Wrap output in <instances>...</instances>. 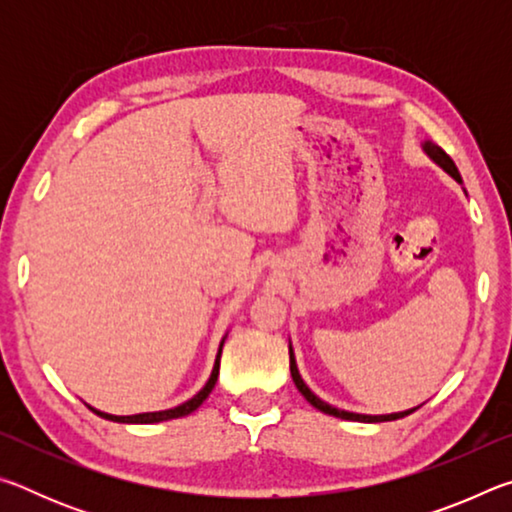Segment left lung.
<instances>
[{"mask_svg": "<svg viewBox=\"0 0 512 512\" xmlns=\"http://www.w3.org/2000/svg\"><path fill=\"white\" fill-rule=\"evenodd\" d=\"M422 151L429 155V158L438 164L440 169L443 171H447L449 176H452L456 183H463V178H461V173H458V169H456V164H454V160L449 158V155L440 149L438 144H433V142H424L422 144ZM289 368H291V377H293V384H296V388L298 391L302 393V397H305V400L311 404V406H316L318 411H323V413H327V415H334V418H341V420H354V422H388V420H400V418H404V415H409V413H413L415 409H418V406H415V409H409V411H400V413H386V415H363V413H352V411H343V409H336V406H332V404H327V402H323L320 400V397L316 395V393H311V388L305 384V379L300 377V372H298V363H296V354H293V348H291V343H289Z\"/></svg>", "mask_w": 512, "mask_h": 512, "instance_id": "8db88e82", "label": "left lung"}]
</instances>
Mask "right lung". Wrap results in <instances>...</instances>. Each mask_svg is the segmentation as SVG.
I'll return each mask as SVG.
<instances>
[{
    "label": "right lung",
    "mask_w": 512,
    "mask_h": 512,
    "mask_svg": "<svg viewBox=\"0 0 512 512\" xmlns=\"http://www.w3.org/2000/svg\"><path fill=\"white\" fill-rule=\"evenodd\" d=\"M228 336V334H225ZM225 336L219 343V352H216V359H214V368H212V375L210 379H207V384L198 391L192 400H187L183 404L173 406V409H167V411H153V413H135V415H110V413H103V411H97L94 406L88 404V409L92 413H97L99 418H106V420H112V422H124V424H153V422H162V420H173V418H183V415H189L192 411H196L198 406H201L207 395L212 393V388L216 384V379H219V366H221V350H223V343H225Z\"/></svg>",
    "instance_id": "add662e5"
}]
</instances>
